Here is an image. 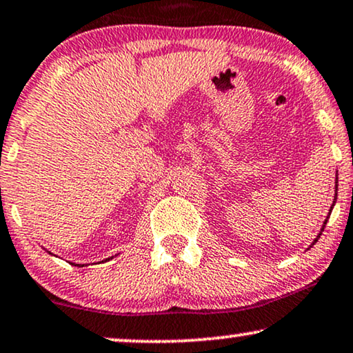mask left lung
I'll return each mask as SVG.
<instances>
[{"instance_id":"left-lung-1","label":"left lung","mask_w":353,"mask_h":353,"mask_svg":"<svg viewBox=\"0 0 353 353\" xmlns=\"http://www.w3.org/2000/svg\"><path fill=\"white\" fill-rule=\"evenodd\" d=\"M336 183H337V180H336ZM336 191H337V185H336ZM336 196H337V194H336ZM334 203H336V201H334ZM331 210H332V208H331ZM329 214H331V212H329ZM327 219H329V217H327ZM327 219H326V221H324V225H323V228H321V232L324 230V227H326V222H327ZM319 236H321V233H319V235H318V238H319ZM318 238H316V240H314V241H313V245H314V243H316V241H318Z\"/></svg>"}]
</instances>
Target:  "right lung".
<instances>
[{"instance_id":"add662e5","label":"right lung","mask_w":353,"mask_h":353,"mask_svg":"<svg viewBox=\"0 0 353 353\" xmlns=\"http://www.w3.org/2000/svg\"><path fill=\"white\" fill-rule=\"evenodd\" d=\"M71 264H72V263H71ZM74 266H79V268H82V266H81V264H74Z\"/></svg>"}]
</instances>
